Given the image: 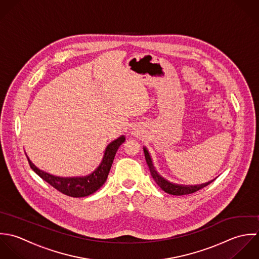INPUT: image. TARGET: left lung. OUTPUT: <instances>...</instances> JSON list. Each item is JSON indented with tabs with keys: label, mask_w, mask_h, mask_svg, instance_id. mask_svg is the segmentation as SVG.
Here are the masks:
<instances>
[{
	"label": "left lung",
	"mask_w": 259,
	"mask_h": 259,
	"mask_svg": "<svg viewBox=\"0 0 259 259\" xmlns=\"http://www.w3.org/2000/svg\"><path fill=\"white\" fill-rule=\"evenodd\" d=\"M143 150H144L146 162L148 164V167H149V170H150V173H151L153 179L155 180V182L158 184V186L163 191H165L168 194H172V195L191 194V193H194V192L198 191L199 189L205 187L208 184H210L211 182H213L215 180V179H213V180L208 181L206 183L197 184V185H183V184H176V183L170 182V181H168L167 179H165L162 175H160L158 173V171L156 170L155 167L153 165V161H152L151 155H150L149 151L147 150V148L145 146L143 147Z\"/></svg>",
	"instance_id": "8db88e82"
}]
</instances>
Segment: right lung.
<instances>
[{
  "label": "right lung",
  "instance_id": "add662e5",
  "mask_svg": "<svg viewBox=\"0 0 259 259\" xmlns=\"http://www.w3.org/2000/svg\"><path fill=\"white\" fill-rule=\"evenodd\" d=\"M125 142V136L121 135L110 142L105 149L103 158L99 166L89 175L75 177H60L39 169L27 156L31 168L46 182L58 191L71 197H85L96 192L107 180L115 154Z\"/></svg>",
  "mask_w": 259,
  "mask_h": 259
}]
</instances>
